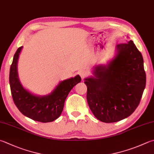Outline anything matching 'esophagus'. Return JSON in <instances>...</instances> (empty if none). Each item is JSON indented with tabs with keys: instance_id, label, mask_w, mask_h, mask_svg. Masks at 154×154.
<instances>
[{
	"instance_id": "obj_1",
	"label": "esophagus",
	"mask_w": 154,
	"mask_h": 154,
	"mask_svg": "<svg viewBox=\"0 0 154 154\" xmlns=\"http://www.w3.org/2000/svg\"><path fill=\"white\" fill-rule=\"evenodd\" d=\"M78 74L80 75L81 78H85V76H87V74H88V72H87V71L85 70V69H81V70L78 72Z\"/></svg>"
}]
</instances>
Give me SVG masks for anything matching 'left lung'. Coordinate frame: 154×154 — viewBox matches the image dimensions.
Masks as SVG:
<instances>
[{
	"mask_svg": "<svg viewBox=\"0 0 154 154\" xmlns=\"http://www.w3.org/2000/svg\"><path fill=\"white\" fill-rule=\"evenodd\" d=\"M117 56L107 66H98L95 78H86V98L94 115L104 123H114L137 109L146 84L141 52L133 41L117 45Z\"/></svg>",
	"mask_w": 154,
	"mask_h": 154,
	"instance_id": "obj_1",
	"label": "left lung"
}]
</instances>
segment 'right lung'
Wrapping results in <instances>:
<instances>
[{"mask_svg":"<svg viewBox=\"0 0 154 154\" xmlns=\"http://www.w3.org/2000/svg\"><path fill=\"white\" fill-rule=\"evenodd\" d=\"M21 49H17L10 68L9 83L14 103L26 117L42 123L51 122L60 117L69 91L80 82L81 78L77 75L62 81L48 96L40 97L32 94L21 86L17 75V61Z\"/></svg>","mask_w":154,"mask_h":154,"instance_id":"add662e5","label":"right lung"}]
</instances>
